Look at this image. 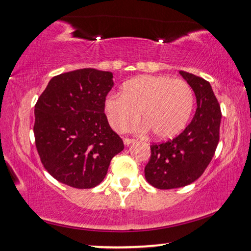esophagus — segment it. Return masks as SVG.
Instances as JSON below:
<instances>
[{
	"mask_svg": "<svg viewBox=\"0 0 251 251\" xmlns=\"http://www.w3.org/2000/svg\"><path fill=\"white\" fill-rule=\"evenodd\" d=\"M123 142H125L126 146H128V145H130V144H132V142H134V139L125 138V139H123Z\"/></svg>",
	"mask_w": 251,
	"mask_h": 251,
	"instance_id": "34e87169",
	"label": "esophagus"
}]
</instances>
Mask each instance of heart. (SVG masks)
Returning <instances> with one entry per match:
<instances>
[{
	"label": "heart",
	"mask_w": 251,
	"mask_h": 251,
	"mask_svg": "<svg viewBox=\"0 0 251 251\" xmlns=\"http://www.w3.org/2000/svg\"><path fill=\"white\" fill-rule=\"evenodd\" d=\"M194 106V92L184 79L144 75L125 83L122 94L105 99L107 121L117 132L133 130L141 120L158 139L175 137L182 131Z\"/></svg>",
	"instance_id": "obj_1"
}]
</instances>
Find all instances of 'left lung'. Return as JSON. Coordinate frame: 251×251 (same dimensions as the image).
Wrapping results in <instances>:
<instances>
[{
    "mask_svg": "<svg viewBox=\"0 0 251 251\" xmlns=\"http://www.w3.org/2000/svg\"><path fill=\"white\" fill-rule=\"evenodd\" d=\"M196 96V112L182 133L150 146L151 155L145 167L147 182L159 190L183 187L201 176L214 156L220 139L221 109L210 83L180 71Z\"/></svg>",
    "mask_w": 251,
    "mask_h": 251,
    "instance_id": "8db88e82",
    "label": "left lung"
}]
</instances>
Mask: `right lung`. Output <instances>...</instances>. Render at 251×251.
<instances>
[{
    "label": "right lung",
    "instance_id": "obj_1",
    "mask_svg": "<svg viewBox=\"0 0 251 251\" xmlns=\"http://www.w3.org/2000/svg\"><path fill=\"white\" fill-rule=\"evenodd\" d=\"M110 72L83 68L52 77L34 105V141L53 178L75 188L102 182L122 139L104 113L113 87Z\"/></svg>",
    "mask_w": 251,
    "mask_h": 251
}]
</instances>
